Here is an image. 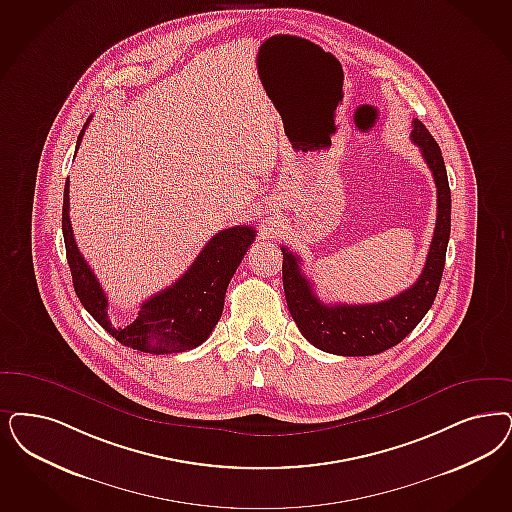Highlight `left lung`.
I'll list each match as a JSON object with an SVG mask.
<instances>
[{"label": "left lung", "mask_w": 512, "mask_h": 512, "mask_svg": "<svg viewBox=\"0 0 512 512\" xmlns=\"http://www.w3.org/2000/svg\"><path fill=\"white\" fill-rule=\"evenodd\" d=\"M410 138L437 185V223L420 278L393 299L374 304H325L300 270V257L282 246L283 291L300 333L319 350L335 355H376L397 346L433 306L450 240V187L441 147L418 119Z\"/></svg>", "instance_id": "1"}]
</instances>
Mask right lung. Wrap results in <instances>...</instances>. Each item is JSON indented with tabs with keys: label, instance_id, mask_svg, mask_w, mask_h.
I'll return each instance as SVG.
<instances>
[{
	"label": "right lung",
	"instance_id": "obj_1",
	"mask_svg": "<svg viewBox=\"0 0 512 512\" xmlns=\"http://www.w3.org/2000/svg\"><path fill=\"white\" fill-rule=\"evenodd\" d=\"M89 123L90 119L77 138L75 151ZM62 234L73 287L85 310L126 348L157 355L193 350L210 336L223 314L230 280L242 263L247 247L255 240V229L247 225L217 232L179 280L145 300L134 321L119 325L109 319L106 293L73 238L70 177L64 187Z\"/></svg>",
	"mask_w": 512,
	"mask_h": 512
}]
</instances>
